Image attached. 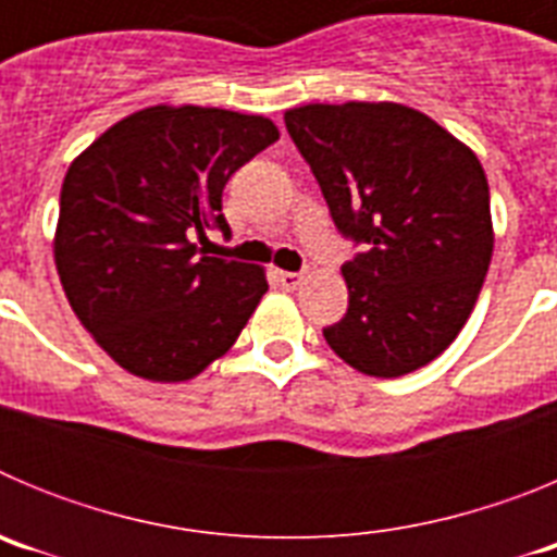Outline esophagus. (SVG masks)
<instances>
[{
  "label": "esophagus",
  "mask_w": 557,
  "mask_h": 557,
  "mask_svg": "<svg viewBox=\"0 0 557 557\" xmlns=\"http://www.w3.org/2000/svg\"><path fill=\"white\" fill-rule=\"evenodd\" d=\"M304 275L301 273H289V270H275V282L282 284L284 289H295L301 284Z\"/></svg>",
  "instance_id": "obj_1"
}]
</instances>
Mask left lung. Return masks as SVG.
<instances>
[{
    "label": "left lung",
    "instance_id": "1",
    "mask_svg": "<svg viewBox=\"0 0 557 557\" xmlns=\"http://www.w3.org/2000/svg\"><path fill=\"white\" fill-rule=\"evenodd\" d=\"M284 122L337 231L362 248L343 264L348 312L323 337L368 376L418 371L460 334L488 273L494 228L480 159L396 102H314Z\"/></svg>",
    "mask_w": 557,
    "mask_h": 557
}]
</instances>
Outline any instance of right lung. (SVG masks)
<instances>
[{
    "instance_id": "add662e5",
    "label": "right lung",
    "mask_w": 557,
    "mask_h": 557,
    "mask_svg": "<svg viewBox=\"0 0 557 557\" xmlns=\"http://www.w3.org/2000/svg\"><path fill=\"white\" fill-rule=\"evenodd\" d=\"M278 139L264 116L152 106L108 127L61 189L55 264L83 326L125 371L184 382L236 343L264 270L191 243L223 218L228 178Z\"/></svg>"
}]
</instances>
